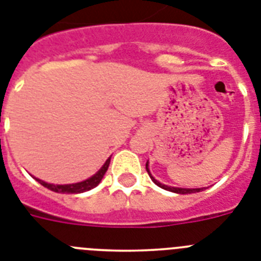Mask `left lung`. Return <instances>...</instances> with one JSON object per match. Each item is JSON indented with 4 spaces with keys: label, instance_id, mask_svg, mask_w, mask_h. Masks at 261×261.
<instances>
[{
    "label": "left lung",
    "instance_id": "left-lung-1",
    "mask_svg": "<svg viewBox=\"0 0 261 261\" xmlns=\"http://www.w3.org/2000/svg\"><path fill=\"white\" fill-rule=\"evenodd\" d=\"M146 170H147L148 175L151 176L150 171H148V164H146ZM151 179H152V181H154L155 185L159 186L161 188H163V190H167V191H171V192H175V194H181V195H186V194H194V192H199L201 191L203 188H176V187H168V186H164L162 185V183H159V181L156 180V179H154L152 176H151Z\"/></svg>",
    "mask_w": 261,
    "mask_h": 261
}]
</instances>
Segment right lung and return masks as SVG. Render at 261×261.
<instances>
[{
	"instance_id": "add662e5",
	"label": "right lung",
	"mask_w": 261,
	"mask_h": 261,
	"mask_svg": "<svg viewBox=\"0 0 261 261\" xmlns=\"http://www.w3.org/2000/svg\"><path fill=\"white\" fill-rule=\"evenodd\" d=\"M109 164H110V158L107 159L106 163L103 164V167L100 168L99 171L95 175H93L91 178L86 179V180L81 181V183H75V185H50V183H46L43 180H37L43 186V187L49 188L54 192H60V194H81V192L89 191L91 188H94L95 186H98L103 178V175L106 174L107 168H109Z\"/></svg>"
}]
</instances>
